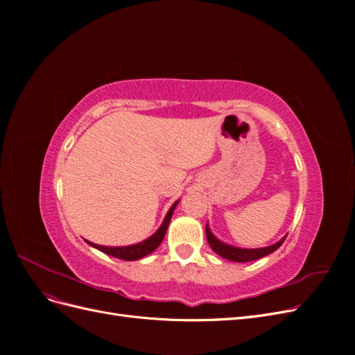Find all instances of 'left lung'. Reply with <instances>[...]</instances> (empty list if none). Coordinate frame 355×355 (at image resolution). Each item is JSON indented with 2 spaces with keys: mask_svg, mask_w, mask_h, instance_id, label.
<instances>
[{
  "mask_svg": "<svg viewBox=\"0 0 355 355\" xmlns=\"http://www.w3.org/2000/svg\"><path fill=\"white\" fill-rule=\"evenodd\" d=\"M206 235H207V241L213 249V252L218 253L220 257H223V259H228L232 262H252L256 259H261V257L275 252L286 240V235H284V237L280 241H277L275 244L259 247V249H243V247H235V245L220 241L216 235L210 231L209 223L206 225Z\"/></svg>",
  "mask_w": 355,
  "mask_h": 355,
  "instance_id": "left-lung-1",
  "label": "left lung"
}]
</instances>
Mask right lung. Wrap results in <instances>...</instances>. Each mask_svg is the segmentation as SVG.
Segmentation results:
<instances>
[{"mask_svg": "<svg viewBox=\"0 0 355 355\" xmlns=\"http://www.w3.org/2000/svg\"><path fill=\"white\" fill-rule=\"evenodd\" d=\"M179 204V200L173 202V206H171L166 214V218L163 220V223L159 225V228L151 235V237L141 241V243H136L132 245H116V247H111V245H101V244H94L92 241L85 240V243L90 244L94 249L101 250L102 253H106L110 256L118 257V259H123V261H137V259H142V257L148 256L149 253H153L157 247L161 244V241L164 240V235L167 232L168 228V223L171 219V214H173L176 206Z\"/></svg>", "mask_w": 355, "mask_h": 355, "instance_id": "add662e5", "label": "right lung"}]
</instances>
